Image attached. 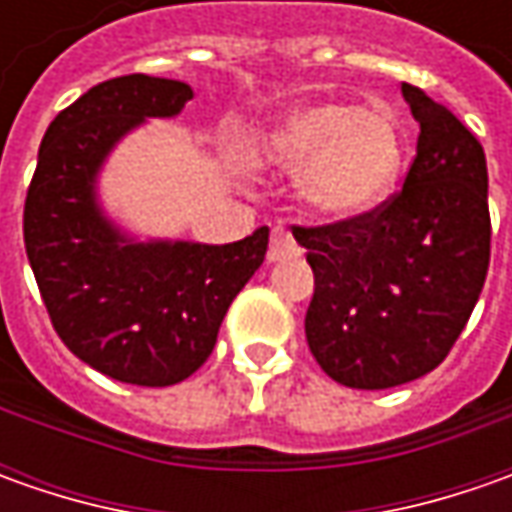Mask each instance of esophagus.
<instances>
[{
  "mask_svg": "<svg viewBox=\"0 0 512 512\" xmlns=\"http://www.w3.org/2000/svg\"><path fill=\"white\" fill-rule=\"evenodd\" d=\"M302 247L296 245L293 233H287L285 227H276L270 236V247H267V262H287V259H299Z\"/></svg>",
  "mask_w": 512,
  "mask_h": 512,
  "instance_id": "obj_1",
  "label": "esophagus"
}]
</instances>
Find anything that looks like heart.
Returning a JSON list of instances; mask_svg holds the SVG:
<instances>
[{"instance_id":"b5f03b06","label":"heart","mask_w":512,"mask_h":512,"mask_svg":"<svg viewBox=\"0 0 512 512\" xmlns=\"http://www.w3.org/2000/svg\"><path fill=\"white\" fill-rule=\"evenodd\" d=\"M256 156L299 170V196L319 216L359 219L399 185L404 136L390 113L313 99L273 116L256 136Z\"/></svg>"}]
</instances>
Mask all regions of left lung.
I'll return each instance as SVG.
<instances>
[{
    "instance_id": "left-lung-1",
    "label": "left lung",
    "mask_w": 512,
    "mask_h": 512,
    "mask_svg": "<svg viewBox=\"0 0 512 512\" xmlns=\"http://www.w3.org/2000/svg\"><path fill=\"white\" fill-rule=\"evenodd\" d=\"M419 122L402 193L373 213L293 227L313 267L305 333L333 382L387 390L444 362L490 265L487 159L479 139L422 88L402 82Z\"/></svg>"
}]
</instances>
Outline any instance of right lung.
Returning a JSON list of instances; mask_svg holds the SVG:
<instances>
[{
    "label": "right lung",
    "mask_w": 512,
    "mask_h": 512,
    "mask_svg": "<svg viewBox=\"0 0 512 512\" xmlns=\"http://www.w3.org/2000/svg\"><path fill=\"white\" fill-rule=\"evenodd\" d=\"M190 99L187 82L145 73L90 88L50 122L28 187L25 250L50 322L73 356L116 382H185L265 262L267 227L230 245L139 239L99 199L116 145Z\"/></svg>",
    "instance_id": "obj_1"
}]
</instances>
